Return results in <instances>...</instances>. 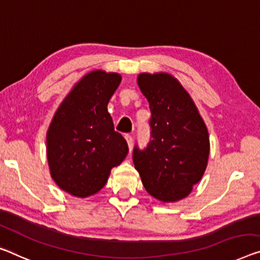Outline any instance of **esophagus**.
Returning a JSON list of instances; mask_svg holds the SVG:
<instances>
[{"instance_id": "1", "label": "esophagus", "mask_w": 260, "mask_h": 260, "mask_svg": "<svg viewBox=\"0 0 260 260\" xmlns=\"http://www.w3.org/2000/svg\"><path fill=\"white\" fill-rule=\"evenodd\" d=\"M125 139H126V142H127V145H129V149H130V151H131V149H133V143H134V139H133V136L131 135H129V134H126L125 136Z\"/></svg>"}]
</instances>
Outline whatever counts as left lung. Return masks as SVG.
<instances>
[{"instance_id":"obj_1","label":"left lung","mask_w":260,"mask_h":260,"mask_svg":"<svg viewBox=\"0 0 260 260\" xmlns=\"http://www.w3.org/2000/svg\"><path fill=\"white\" fill-rule=\"evenodd\" d=\"M138 86L149 101L151 135L146 147H134L135 169L150 195L178 201L205 173L208 130L189 94L170 74H139Z\"/></svg>"}]
</instances>
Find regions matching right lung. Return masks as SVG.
<instances>
[{"label":"right lung","mask_w":260,"mask_h":260,"mask_svg":"<svg viewBox=\"0 0 260 260\" xmlns=\"http://www.w3.org/2000/svg\"><path fill=\"white\" fill-rule=\"evenodd\" d=\"M121 75L90 72L58 108L47 131V160L55 183L67 193L87 198L102 189L113 167L129 152L115 131L108 102Z\"/></svg>","instance_id":"right-lung-1"}]
</instances>
